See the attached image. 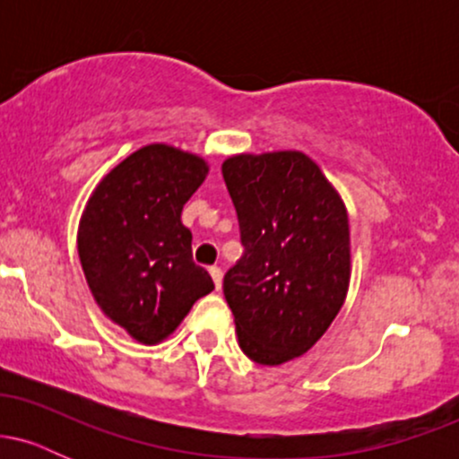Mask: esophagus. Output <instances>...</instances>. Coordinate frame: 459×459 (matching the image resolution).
I'll return each mask as SVG.
<instances>
[{"instance_id":"obj_1","label":"esophagus","mask_w":459,"mask_h":459,"mask_svg":"<svg viewBox=\"0 0 459 459\" xmlns=\"http://www.w3.org/2000/svg\"><path fill=\"white\" fill-rule=\"evenodd\" d=\"M209 273H212L215 289L222 287V270H220V267H212V270H209Z\"/></svg>"}]
</instances>
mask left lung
<instances>
[{
  "label": "left lung",
  "instance_id": "1",
  "mask_svg": "<svg viewBox=\"0 0 459 459\" xmlns=\"http://www.w3.org/2000/svg\"><path fill=\"white\" fill-rule=\"evenodd\" d=\"M222 177L246 252L224 276L241 351L278 367L304 356L339 315L351 278L341 194L302 151L239 152Z\"/></svg>",
  "mask_w": 459,
  "mask_h": 459
}]
</instances>
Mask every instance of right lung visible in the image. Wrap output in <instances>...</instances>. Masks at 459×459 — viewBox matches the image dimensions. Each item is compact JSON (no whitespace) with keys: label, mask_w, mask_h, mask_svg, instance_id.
<instances>
[{"label":"right lung","mask_w":459,"mask_h":459,"mask_svg":"<svg viewBox=\"0 0 459 459\" xmlns=\"http://www.w3.org/2000/svg\"><path fill=\"white\" fill-rule=\"evenodd\" d=\"M207 175L196 152L155 142L116 163L83 207L77 252L94 302L142 345L166 341L213 291L181 222Z\"/></svg>","instance_id":"right-lung-1"}]
</instances>
